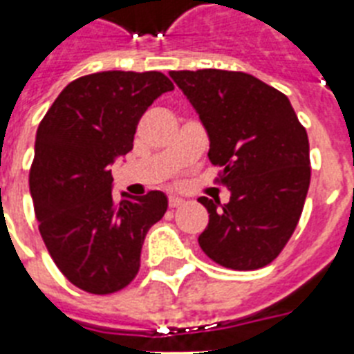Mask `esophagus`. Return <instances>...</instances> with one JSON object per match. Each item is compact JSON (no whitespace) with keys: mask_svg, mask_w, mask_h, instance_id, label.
Instances as JSON below:
<instances>
[{"mask_svg":"<svg viewBox=\"0 0 354 354\" xmlns=\"http://www.w3.org/2000/svg\"><path fill=\"white\" fill-rule=\"evenodd\" d=\"M183 204H185V200L180 196H169V207H180Z\"/></svg>","mask_w":354,"mask_h":354,"instance_id":"1","label":"esophagus"}]
</instances>
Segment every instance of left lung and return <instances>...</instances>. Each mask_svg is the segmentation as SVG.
<instances>
[{
    "mask_svg": "<svg viewBox=\"0 0 354 354\" xmlns=\"http://www.w3.org/2000/svg\"><path fill=\"white\" fill-rule=\"evenodd\" d=\"M209 136V161L230 202L200 196L209 224L198 236L232 270L270 264L296 230L308 185L307 130L285 93L242 71H171Z\"/></svg>",
    "mask_w": 354,
    "mask_h": 354,
    "instance_id": "obj_1",
    "label": "left lung"
}]
</instances>
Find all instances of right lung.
<instances>
[{
    "label": "right lung",
    "mask_w": 354,
    "mask_h": 354,
    "mask_svg": "<svg viewBox=\"0 0 354 354\" xmlns=\"http://www.w3.org/2000/svg\"><path fill=\"white\" fill-rule=\"evenodd\" d=\"M174 90L160 71H101L69 82L41 119L29 187L49 255L80 290L104 296L132 283L145 235L167 196L112 194V163L133 147L147 108Z\"/></svg>",
    "instance_id": "obj_1"
}]
</instances>
